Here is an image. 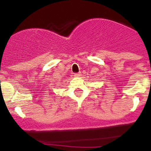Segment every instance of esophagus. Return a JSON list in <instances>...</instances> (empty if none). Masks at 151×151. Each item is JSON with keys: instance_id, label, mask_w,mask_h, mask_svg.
<instances>
[{"instance_id": "1", "label": "esophagus", "mask_w": 151, "mask_h": 151, "mask_svg": "<svg viewBox=\"0 0 151 151\" xmlns=\"http://www.w3.org/2000/svg\"><path fill=\"white\" fill-rule=\"evenodd\" d=\"M80 76H81V73H80V72L76 73V74H74V77H80Z\"/></svg>"}]
</instances>
